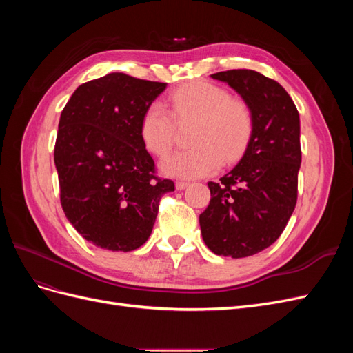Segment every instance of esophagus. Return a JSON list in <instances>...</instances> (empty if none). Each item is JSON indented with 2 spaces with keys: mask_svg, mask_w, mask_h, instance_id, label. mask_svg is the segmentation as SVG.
Instances as JSON below:
<instances>
[{
  "mask_svg": "<svg viewBox=\"0 0 353 353\" xmlns=\"http://www.w3.org/2000/svg\"><path fill=\"white\" fill-rule=\"evenodd\" d=\"M190 185V183H185V181H176V184H175V187H176V190H185L187 187Z\"/></svg>",
  "mask_w": 353,
  "mask_h": 353,
  "instance_id": "obj_1",
  "label": "esophagus"
}]
</instances>
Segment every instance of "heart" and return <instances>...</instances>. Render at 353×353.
<instances>
[{"mask_svg":"<svg viewBox=\"0 0 353 353\" xmlns=\"http://www.w3.org/2000/svg\"><path fill=\"white\" fill-rule=\"evenodd\" d=\"M170 110L162 101L147 105L141 119V138L156 156L172 148L179 122L196 119L191 145L170 153L160 165L175 178H200L216 172L223 163L239 160L253 132L252 110L240 99L206 81H193L170 92Z\"/></svg>","mask_w":353,"mask_h":353,"instance_id":"1","label":"heart"}]
</instances>
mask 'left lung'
I'll use <instances>...</instances> for the list:
<instances>
[{
	"mask_svg": "<svg viewBox=\"0 0 353 353\" xmlns=\"http://www.w3.org/2000/svg\"><path fill=\"white\" fill-rule=\"evenodd\" d=\"M227 82L248 103L253 132L240 163L209 181L210 201L200 213L201 236L219 256L248 258L281 236L297 201L302 162L301 119L281 85L249 69L210 74Z\"/></svg>",
	"mask_w": 353,
	"mask_h": 353,
	"instance_id": "obj_1",
	"label": "left lung"
}]
</instances>
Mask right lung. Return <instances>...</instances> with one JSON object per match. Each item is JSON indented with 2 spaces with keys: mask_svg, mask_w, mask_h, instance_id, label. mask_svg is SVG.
<instances>
[{
  "mask_svg": "<svg viewBox=\"0 0 353 353\" xmlns=\"http://www.w3.org/2000/svg\"><path fill=\"white\" fill-rule=\"evenodd\" d=\"M163 82L109 73L85 82L61 112L54 145L60 203L81 236L101 249L131 252L150 237L174 181L156 175L141 138L147 105Z\"/></svg>",
  "mask_w": 353,
  "mask_h": 353,
  "instance_id": "add662e5",
  "label": "right lung"
}]
</instances>
